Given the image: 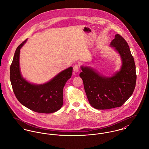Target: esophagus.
<instances>
[{
    "label": "esophagus",
    "instance_id": "esophagus-1",
    "mask_svg": "<svg viewBox=\"0 0 149 149\" xmlns=\"http://www.w3.org/2000/svg\"><path fill=\"white\" fill-rule=\"evenodd\" d=\"M80 69V67H79V65L78 64H76L74 66H73V71L74 72H79Z\"/></svg>",
    "mask_w": 149,
    "mask_h": 149
}]
</instances>
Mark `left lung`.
<instances>
[{
	"label": "left lung",
	"instance_id": "8db88e82",
	"mask_svg": "<svg viewBox=\"0 0 149 149\" xmlns=\"http://www.w3.org/2000/svg\"><path fill=\"white\" fill-rule=\"evenodd\" d=\"M110 45L121 57L122 67L111 77H106L92 68L81 67L80 77L89 104L96 109L120 107L132 95L136 74L133 56L127 42L120 35H115Z\"/></svg>",
	"mask_w": 149,
	"mask_h": 149
}]
</instances>
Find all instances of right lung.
I'll list each match as a JSON object with an SVG mask.
<instances>
[{
    "label": "right lung",
    "instance_id": "obj_1",
    "mask_svg": "<svg viewBox=\"0 0 149 149\" xmlns=\"http://www.w3.org/2000/svg\"><path fill=\"white\" fill-rule=\"evenodd\" d=\"M26 41L16 48L10 67V80L14 94L22 105L33 111L54 113L63 105V88L72 76L73 68L62 71L46 84L34 85L29 83L22 77L19 67L20 49Z\"/></svg>",
    "mask_w": 149,
    "mask_h": 149
}]
</instances>
